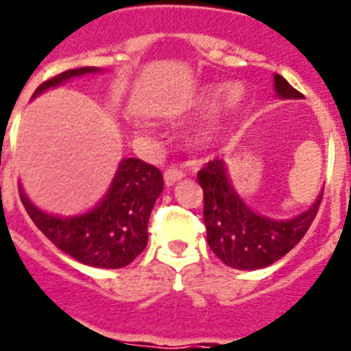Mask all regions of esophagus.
Returning a JSON list of instances; mask_svg holds the SVG:
<instances>
[{
    "label": "esophagus",
    "instance_id": "esophagus-1",
    "mask_svg": "<svg viewBox=\"0 0 351 351\" xmlns=\"http://www.w3.org/2000/svg\"><path fill=\"white\" fill-rule=\"evenodd\" d=\"M164 178H165V184L167 186H173L175 182H178L180 178H184V171L180 167H167L164 173Z\"/></svg>",
    "mask_w": 351,
    "mask_h": 351
}]
</instances>
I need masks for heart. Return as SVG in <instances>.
Wrapping results in <instances>:
<instances>
[{
  "mask_svg": "<svg viewBox=\"0 0 351 351\" xmlns=\"http://www.w3.org/2000/svg\"><path fill=\"white\" fill-rule=\"evenodd\" d=\"M220 96H222V89L209 90L208 95H206V100H204V104H206V106H213L215 101L219 100ZM242 100H244V89H242L240 85H230V87L226 89V93H224L226 109L233 111V109H237V107L240 106V101Z\"/></svg>",
  "mask_w": 351,
  "mask_h": 351,
  "instance_id": "heart-1",
  "label": "heart"
}]
</instances>
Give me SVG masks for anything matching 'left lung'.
Wrapping results in <instances>:
<instances>
[{"label": "left lung", "mask_w": 351, "mask_h": 351, "mask_svg": "<svg viewBox=\"0 0 351 351\" xmlns=\"http://www.w3.org/2000/svg\"><path fill=\"white\" fill-rule=\"evenodd\" d=\"M275 89L282 98H300L280 74ZM204 191V224L208 244L226 266L234 269H261L291 251L310 230L322 195L306 213L291 220H271L251 211L233 191L222 160H211L198 171Z\"/></svg>", "instance_id": "8db88e82"}]
</instances>
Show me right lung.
<instances>
[{"instance_id":"1","label":"right lung","mask_w":351,"mask_h":351,"mask_svg":"<svg viewBox=\"0 0 351 351\" xmlns=\"http://www.w3.org/2000/svg\"><path fill=\"white\" fill-rule=\"evenodd\" d=\"M95 71L96 67L69 69L43 82L32 96L73 76ZM162 189L164 176L158 167L140 158H127L118 167L100 206L82 217L58 219L43 213L29 202L21 189L19 198L32 222L52 244L82 264L117 269L131 264L145 250L149 217Z\"/></svg>"}]
</instances>
